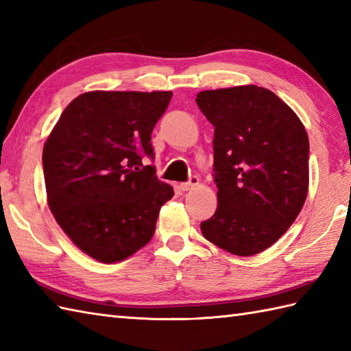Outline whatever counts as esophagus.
Masks as SVG:
<instances>
[{
    "label": "esophagus",
    "mask_w": 351,
    "mask_h": 351,
    "mask_svg": "<svg viewBox=\"0 0 351 351\" xmlns=\"http://www.w3.org/2000/svg\"><path fill=\"white\" fill-rule=\"evenodd\" d=\"M197 184H199V178H197V176H191L190 181L182 182V184L180 185V187H181L182 191H189V190H191V189L195 187V185H197Z\"/></svg>",
    "instance_id": "34e87169"
}]
</instances>
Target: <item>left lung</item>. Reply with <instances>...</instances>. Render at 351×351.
Segmentation results:
<instances>
[{"label":"left lung","mask_w":351,"mask_h":351,"mask_svg":"<svg viewBox=\"0 0 351 351\" xmlns=\"http://www.w3.org/2000/svg\"><path fill=\"white\" fill-rule=\"evenodd\" d=\"M196 104L214 126L219 205L200 223L208 241L238 256L270 247L306 200L309 140L297 114L258 86L205 90Z\"/></svg>","instance_id":"8db88e82"}]
</instances>
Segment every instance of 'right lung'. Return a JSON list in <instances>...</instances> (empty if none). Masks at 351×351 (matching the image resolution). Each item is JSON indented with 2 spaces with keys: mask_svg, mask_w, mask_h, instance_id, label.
Masks as SVG:
<instances>
[{
  "mask_svg": "<svg viewBox=\"0 0 351 351\" xmlns=\"http://www.w3.org/2000/svg\"><path fill=\"white\" fill-rule=\"evenodd\" d=\"M171 92H87L64 108L43 146L48 205L73 244L99 263L123 261L155 232L173 189L154 166L151 134Z\"/></svg>",
  "mask_w": 351,
  "mask_h": 351,
  "instance_id": "1",
  "label": "right lung"
}]
</instances>
